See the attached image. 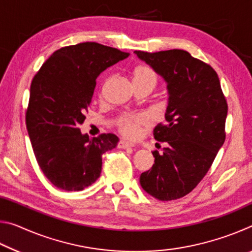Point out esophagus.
Wrapping results in <instances>:
<instances>
[{
    "instance_id": "34e87169",
    "label": "esophagus",
    "mask_w": 252,
    "mask_h": 252,
    "mask_svg": "<svg viewBox=\"0 0 252 252\" xmlns=\"http://www.w3.org/2000/svg\"><path fill=\"white\" fill-rule=\"evenodd\" d=\"M134 144L131 143V142H127L126 140H121L120 142H119V148L120 149H127V148H133Z\"/></svg>"
}]
</instances>
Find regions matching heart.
Wrapping results in <instances>:
<instances>
[{
	"label": "heart",
	"mask_w": 252,
	"mask_h": 252,
	"mask_svg": "<svg viewBox=\"0 0 252 252\" xmlns=\"http://www.w3.org/2000/svg\"><path fill=\"white\" fill-rule=\"evenodd\" d=\"M134 85H150L155 88L158 82V76L155 71L148 65L136 66L132 73ZM109 80H106L103 88L106 87ZM150 125V118L146 113H129L123 114L119 119L118 126L123 134L130 138H134L139 134L140 127Z\"/></svg>",
	"instance_id": "obj_1"
}]
</instances>
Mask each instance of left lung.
Here are the masks:
<instances>
[{"label":"left lung","instance_id":"left-lung-1","mask_svg":"<svg viewBox=\"0 0 252 252\" xmlns=\"http://www.w3.org/2000/svg\"><path fill=\"white\" fill-rule=\"evenodd\" d=\"M134 53L164 79L169 93L167 125L153 130L167 147L152 152L155 163L140 185L161 201L176 200L198 186L222 147L228 104L217 72L187 51Z\"/></svg>","mask_w":252,"mask_h":252}]
</instances>
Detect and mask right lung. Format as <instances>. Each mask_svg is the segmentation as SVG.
<instances>
[{"label": "right lung", "mask_w": 252, "mask_h": 252, "mask_svg": "<svg viewBox=\"0 0 252 252\" xmlns=\"http://www.w3.org/2000/svg\"><path fill=\"white\" fill-rule=\"evenodd\" d=\"M127 57L118 49L84 42L55 51L34 75L27 129L42 172L59 189L80 191L94 183L102 155L117 147L116 134L91 139L79 126L85 120L97 76Z\"/></svg>", "instance_id": "1"}]
</instances>
